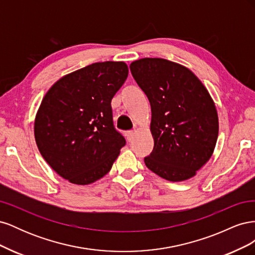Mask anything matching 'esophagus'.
Here are the masks:
<instances>
[{
  "label": "esophagus",
  "instance_id": "obj_1",
  "mask_svg": "<svg viewBox=\"0 0 255 255\" xmlns=\"http://www.w3.org/2000/svg\"><path fill=\"white\" fill-rule=\"evenodd\" d=\"M126 135H127L128 140L132 141L134 139V137H135V132H134V130H128V132H127Z\"/></svg>",
  "mask_w": 255,
  "mask_h": 255
}]
</instances>
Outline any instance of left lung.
Masks as SVG:
<instances>
[{"mask_svg": "<svg viewBox=\"0 0 255 255\" xmlns=\"http://www.w3.org/2000/svg\"><path fill=\"white\" fill-rule=\"evenodd\" d=\"M151 104L154 148L144 164L163 179H190L211 158L218 137V115L203 84L189 69L164 58H141L129 66Z\"/></svg>", "mask_w": 255, "mask_h": 255, "instance_id": "8db88e82", "label": "left lung"}]
</instances>
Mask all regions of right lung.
<instances>
[{"label":"right lung","mask_w":255,"mask_h":255,"mask_svg":"<svg viewBox=\"0 0 255 255\" xmlns=\"http://www.w3.org/2000/svg\"><path fill=\"white\" fill-rule=\"evenodd\" d=\"M128 74L123 61L95 63L49 89L35 120L42 157L61 177L87 185L103 177L126 145L115 128L112 99Z\"/></svg>","instance_id":"add662e5"}]
</instances>
